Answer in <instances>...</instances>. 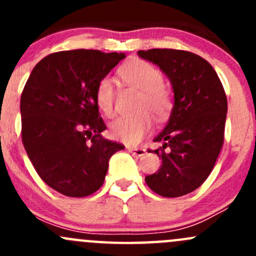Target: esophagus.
Masks as SVG:
<instances>
[{
	"label": "esophagus",
	"instance_id": "obj_1",
	"mask_svg": "<svg viewBox=\"0 0 256 256\" xmlns=\"http://www.w3.org/2000/svg\"><path fill=\"white\" fill-rule=\"evenodd\" d=\"M128 151L131 152V154H134L135 156L138 157H142L146 154V150L144 148H136V147H128Z\"/></svg>",
	"mask_w": 256,
	"mask_h": 256
}]
</instances>
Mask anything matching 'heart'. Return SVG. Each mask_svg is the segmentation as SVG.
I'll return each instance as SVG.
<instances>
[{"instance_id": "obj_1", "label": "heart", "mask_w": 256, "mask_h": 256, "mask_svg": "<svg viewBox=\"0 0 256 256\" xmlns=\"http://www.w3.org/2000/svg\"><path fill=\"white\" fill-rule=\"evenodd\" d=\"M120 78L130 86L142 92L138 112H142L135 118H120L110 125L112 138L126 144H138L152 128V118L164 121L172 110V95L164 85V74L160 69L147 62L136 59L122 66L118 70ZM116 92L112 80L102 78L95 89V102L98 108L108 118L115 110Z\"/></svg>"}]
</instances>
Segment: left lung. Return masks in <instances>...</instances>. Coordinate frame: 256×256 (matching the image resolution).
<instances>
[{
  "label": "left lung",
  "instance_id": "1",
  "mask_svg": "<svg viewBox=\"0 0 256 256\" xmlns=\"http://www.w3.org/2000/svg\"><path fill=\"white\" fill-rule=\"evenodd\" d=\"M138 56L168 76L174 105L154 142L162 164L144 177L162 197H180L197 190L210 174L224 141L228 102L213 66L202 56L178 49L138 50Z\"/></svg>",
  "mask_w": 256,
  "mask_h": 256
}]
</instances>
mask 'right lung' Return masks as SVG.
<instances>
[{
    "instance_id": "right-lung-1",
    "label": "right lung",
    "mask_w": 256,
    "mask_h": 256,
    "mask_svg": "<svg viewBox=\"0 0 256 256\" xmlns=\"http://www.w3.org/2000/svg\"><path fill=\"white\" fill-rule=\"evenodd\" d=\"M124 53L74 49L52 53L33 68L20 96L22 142L50 188L86 197L104 183L109 160L124 146L106 140L95 102L98 82Z\"/></svg>"
}]
</instances>
